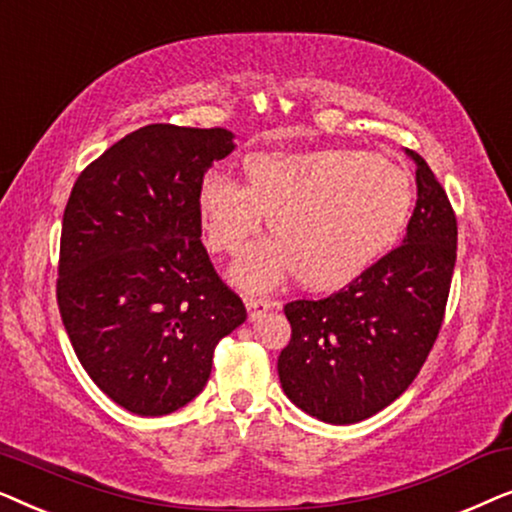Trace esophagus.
Returning <instances> with one entry per match:
<instances>
[{
	"instance_id": "obj_1",
	"label": "esophagus",
	"mask_w": 512,
	"mask_h": 512,
	"mask_svg": "<svg viewBox=\"0 0 512 512\" xmlns=\"http://www.w3.org/2000/svg\"><path fill=\"white\" fill-rule=\"evenodd\" d=\"M244 303H247V310H249V319H258L263 312L272 310V307H277L279 303L272 298H258V296H247L244 298Z\"/></svg>"
}]
</instances>
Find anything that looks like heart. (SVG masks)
Instances as JSON below:
<instances>
[{"label": "heart", "instance_id": "obj_1", "mask_svg": "<svg viewBox=\"0 0 512 512\" xmlns=\"http://www.w3.org/2000/svg\"><path fill=\"white\" fill-rule=\"evenodd\" d=\"M244 174L247 186L219 172L202 181L200 221L207 247L230 256L270 216L275 240L235 265L237 282L251 289L289 272L305 289H340L387 254L410 219V174L382 156L347 149L254 156Z\"/></svg>", "mask_w": 512, "mask_h": 512}]
</instances>
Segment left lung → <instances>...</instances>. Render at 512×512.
Returning <instances> with one entry per match:
<instances>
[{
  "label": "left lung",
  "mask_w": 512,
  "mask_h": 512,
  "mask_svg": "<svg viewBox=\"0 0 512 512\" xmlns=\"http://www.w3.org/2000/svg\"><path fill=\"white\" fill-rule=\"evenodd\" d=\"M417 205L405 240L326 298L284 305V394L328 424L373 417L410 387L436 345L457 261V216L415 151Z\"/></svg>",
  "instance_id": "1"
}]
</instances>
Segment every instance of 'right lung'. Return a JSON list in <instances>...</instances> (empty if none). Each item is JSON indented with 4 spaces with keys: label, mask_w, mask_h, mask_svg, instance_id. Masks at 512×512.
Wrapping results in <instances>:
<instances>
[{
    "label": "right lung",
    "mask_w": 512,
    "mask_h": 512,
    "mask_svg": "<svg viewBox=\"0 0 512 512\" xmlns=\"http://www.w3.org/2000/svg\"><path fill=\"white\" fill-rule=\"evenodd\" d=\"M226 128L144 125L79 174L62 216L58 307L81 366L121 408L170 415L247 319L202 244L200 188Z\"/></svg>",
    "instance_id": "1"
}]
</instances>
